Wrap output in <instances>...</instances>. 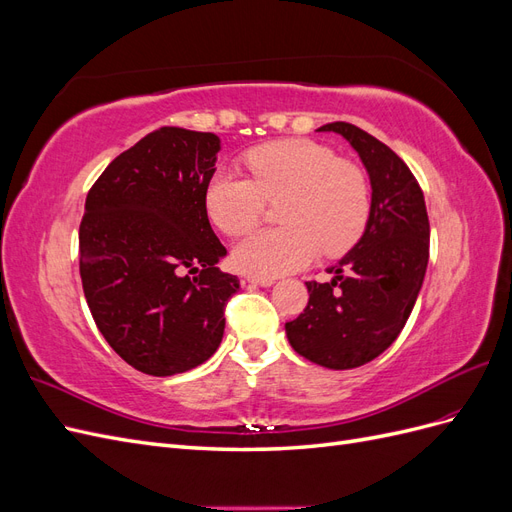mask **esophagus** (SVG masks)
I'll use <instances>...</instances> for the list:
<instances>
[{
    "label": "esophagus",
    "mask_w": 512,
    "mask_h": 512,
    "mask_svg": "<svg viewBox=\"0 0 512 512\" xmlns=\"http://www.w3.org/2000/svg\"><path fill=\"white\" fill-rule=\"evenodd\" d=\"M247 282L250 284H256V286H273L275 284V277H260V275H247L245 277Z\"/></svg>",
    "instance_id": "34e87169"
}]
</instances>
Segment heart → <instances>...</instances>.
Instances as JSON below:
<instances>
[{
    "label": "heart",
    "mask_w": 512,
    "mask_h": 512,
    "mask_svg": "<svg viewBox=\"0 0 512 512\" xmlns=\"http://www.w3.org/2000/svg\"><path fill=\"white\" fill-rule=\"evenodd\" d=\"M250 177L215 170L205 205L226 235L250 230L267 200H280L282 226L258 228L243 237L232 260L260 277H275L307 265L320 250L337 256L359 241L369 220V185L363 170L309 138H284L245 153Z\"/></svg>",
    "instance_id": "obj_1"
}]
</instances>
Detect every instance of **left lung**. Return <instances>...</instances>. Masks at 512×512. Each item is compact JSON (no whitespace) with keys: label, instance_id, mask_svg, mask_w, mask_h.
Listing matches in <instances>:
<instances>
[{"label":"left lung","instance_id":"left-lung-1","mask_svg":"<svg viewBox=\"0 0 512 512\" xmlns=\"http://www.w3.org/2000/svg\"><path fill=\"white\" fill-rule=\"evenodd\" d=\"M337 132L356 149L371 181V211L361 241L331 267V282H305L309 301L286 322L290 346L329 369H354L389 348L416 303L429 260V218L412 170L378 138L346 121Z\"/></svg>","mask_w":512,"mask_h":512}]
</instances>
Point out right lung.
Wrapping results in <instances>:
<instances>
[{
  "instance_id": "right-lung-1",
  "label": "right lung",
  "mask_w": 512,
  "mask_h": 512,
  "mask_svg": "<svg viewBox=\"0 0 512 512\" xmlns=\"http://www.w3.org/2000/svg\"><path fill=\"white\" fill-rule=\"evenodd\" d=\"M220 138L164 126L104 168L79 228L83 292L100 333L149 376L188 371L218 350L239 290L205 192Z\"/></svg>"
}]
</instances>
